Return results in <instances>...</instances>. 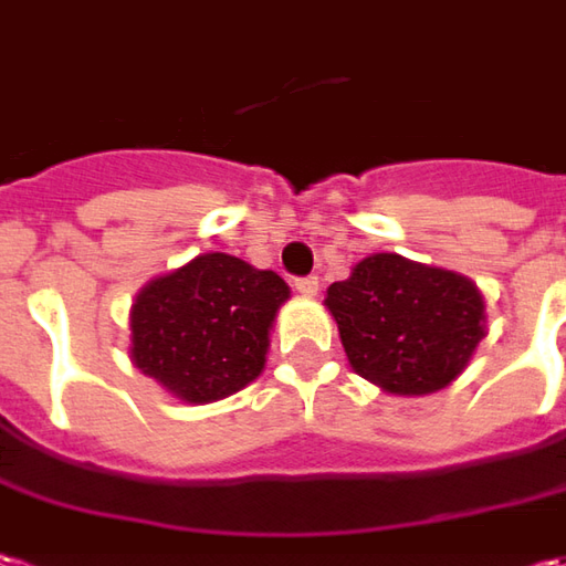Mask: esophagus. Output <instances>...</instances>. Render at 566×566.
<instances>
[{
    "label": "esophagus",
    "instance_id": "1",
    "mask_svg": "<svg viewBox=\"0 0 566 566\" xmlns=\"http://www.w3.org/2000/svg\"><path fill=\"white\" fill-rule=\"evenodd\" d=\"M294 287H297L303 297H315V294H318V279H315V275H310V279H297Z\"/></svg>",
    "mask_w": 566,
    "mask_h": 566
}]
</instances>
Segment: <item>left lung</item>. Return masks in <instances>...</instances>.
Wrapping results in <instances>:
<instances>
[{"mask_svg": "<svg viewBox=\"0 0 566 566\" xmlns=\"http://www.w3.org/2000/svg\"><path fill=\"white\" fill-rule=\"evenodd\" d=\"M325 306L353 371L394 396L449 387L486 337V300L468 275L399 253L359 260Z\"/></svg>", "mask_w": 566, "mask_h": 566, "instance_id": "obj_1", "label": "left lung"}]
</instances>
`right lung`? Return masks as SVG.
Listing matches in <instances>:
<instances>
[{"label": "right lung", "mask_w": 566, "mask_h": 566, "mask_svg": "<svg viewBox=\"0 0 566 566\" xmlns=\"http://www.w3.org/2000/svg\"><path fill=\"white\" fill-rule=\"evenodd\" d=\"M291 287L232 253H201L157 275L129 306V359L182 402L244 390L266 368L269 337Z\"/></svg>", "instance_id": "right-lung-1"}]
</instances>
